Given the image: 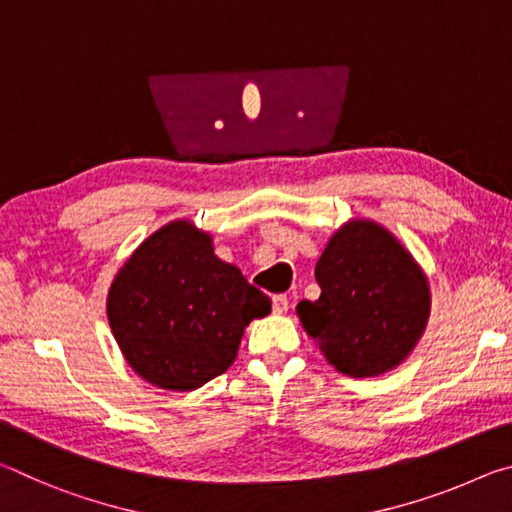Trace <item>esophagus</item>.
Returning <instances> with one entry per match:
<instances>
[{"instance_id":"1","label":"esophagus","mask_w":512,"mask_h":512,"mask_svg":"<svg viewBox=\"0 0 512 512\" xmlns=\"http://www.w3.org/2000/svg\"><path fill=\"white\" fill-rule=\"evenodd\" d=\"M289 309V298L287 296H273V311L275 314H284Z\"/></svg>"}]
</instances>
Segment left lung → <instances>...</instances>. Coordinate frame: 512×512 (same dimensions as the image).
<instances>
[{
	"mask_svg": "<svg viewBox=\"0 0 512 512\" xmlns=\"http://www.w3.org/2000/svg\"><path fill=\"white\" fill-rule=\"evenodd\" d=\"M318 300L298 316L336 370L372 377L393 370L429 318L427 277L391 232L352 221L329 239L316 264Z\"/></svg>",
	"mask_w": 512,
	"mask_h": 512,
	"instance_id": "obj_1",
	"label": "left lung"
}]
</instances>
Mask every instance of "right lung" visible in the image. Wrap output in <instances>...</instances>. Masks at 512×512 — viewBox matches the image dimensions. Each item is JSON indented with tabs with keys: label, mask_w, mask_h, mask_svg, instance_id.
Here are the masks:
<instances>
[{
	"label": "right lung",
	"mask_w": 512,
	"mask_h": 512,
	"mask_svg": "<svg viewBox=\"0 0 512 512\" xmlns=\"http://www.w3.org/2000/svg\"><path fill=\"white\" fill-rule=\"evenodd\" d=\"M266 314V293L221 262L212 237L187 221L153 232L108 291L110 329L126 361L167 391H194L223 375L244 327Z\"/></svg>",
	"instance_id": "add662e5"
}]
</instances>
